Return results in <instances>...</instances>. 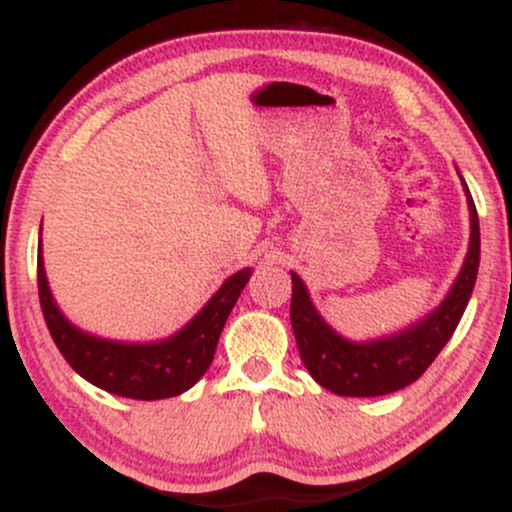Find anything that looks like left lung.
Masks as SVG:
<instances>
[{
    "instance_id": "left-lung-1",
    "label": "left lung",
    "mask_w": 512,
    "mask_h": 512,
    "mask_svg": "<svg viewBox=\"0 0 512 512\" xmlns=\"http://www.w3.org/2000/svg\"><path fill=\"white\" fill-rule=\"evenodd\" d=\"M460 180L469 209V248L460 274L455 276L438 308H433L421 320L411 322L404 330L378 339H366V342L346 339L320 315L301 276L291 272L293 334H296L305 368L325 390L342 397L390 395L419 380L433 358L440 354V349L450 342L472 298L481 255L477 207L462 175Z\"/></svg>"
}]
</instances>
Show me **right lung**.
<instances>
[{"mask_svg": "<svg viewBox=\"0 0 512 512\" xmlns=\"http://www.w3.org/2000/svg\"><path fill=\"white\" fill-rule=\"evenodd\" d=\"M250 276V267L228 276L219 291L202 305V310L170 337L151 339V342L108 339L81 330L62 313L45 274L43 238H38L40 308L57 349L81 378L110 395L127 399L151 402V399L178 397L190 390L214 361L223 325Z\"/></svg>", "mask_w": 512, "mask_h": 512, "instance_id": "right-lung-1", "label": "right lung"}]
</instances>
